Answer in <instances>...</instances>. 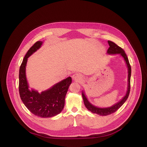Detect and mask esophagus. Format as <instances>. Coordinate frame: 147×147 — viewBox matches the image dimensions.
Here are the masks:
<instances>
[{"mask_svg":"<svg viewBox=\"0 0 147 147\" xmlns=\"http://www.w3.org/2000/svg\"><path fill=\"white\" fill-rule=\"evenodd\" d=\"M82 78V76L79 73H76L73 76V79L76 81H80Z\"/></svg>","mask_w":147,"mask_h":147,"instance_id":"1","label":"esophagus"}]
</instances>
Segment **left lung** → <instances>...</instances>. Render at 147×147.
I'll use <instances>...</instances> for the list:
<instances>
[{"instance_id": "1", "label": "left lung", "mask_w": 147, "mask_h": 147, "mask_svg": "<svg viewBox=\"0 0 147 147\" xmlns=\"http://www.w3.org/2000/svg\"><path fill=\"white\" fill-rule=\"evenodd\" d=\"M108 43H109V48L107 50V53L109 54H120L121 56H122L126 64L127 65V67H128V73H129V76H128V88H127V92L126 95L124 96V97L119 102L117 103V104L114 105L113 106L110 107H107V108H99L97 107H95L91 105L89 102L88 101L86 97H85V95H84V92H82V97L83 100H84V104L86 106L87 109L90 111L91 112L94 113H96L99 115L101 116H106L108 115H110L111 113H113L114 112H115L118 109H119V107L122 106L124 103L125 101L127 100V99L128 98L129 95L130 94V77H131V66L129 61V59L127 58V56L124 52V50L118 46L117 44L111 41H108Z\"/></svg>"}]
</instances>
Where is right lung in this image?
<instances>
[{
	"label": "right lung",
	"mask_w": 147,
	"mask_h": 147,
	"mask_svg": "<svg viewBox=\"0 0 147 147\" xmlns=\"http://www.w3.org/2000/svg\"><path fill=\"white\" fill-rule=\"evenodd\" d=\"M42 43V41L36 42L25 55L19 70L18 89L23 103L31 113L41 118H50L62 111L65 95L72 80L71 78L68 77L41 94L34 90H29L26 78L28 58L41 47Z\"/></svg>",
	"instance_id": "add662e5"
}]
</instances>
